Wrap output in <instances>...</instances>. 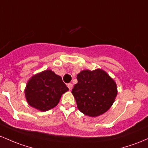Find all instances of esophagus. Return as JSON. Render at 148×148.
I'll return each mask as SVG.
<instances>
[{
  "label": "esophagus",
  "mask_w": 148,
  "mask_h": 148,
  "mask_svg": "<svg viewBox=\"0 0 148 148\" xmlns=\"http://www.w3.org/2000/svg\"><path fill=\"white\" fill-rule=\"evenodd\" d=\"M73 85L72 83H69V84H68V87H69V90H71V89H73Z\"/></svg>",
  "instance_id": "1"
}]
</instances>
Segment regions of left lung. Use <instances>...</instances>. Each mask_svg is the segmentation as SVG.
Here are the masks:
<instances>
[{"instance_id": "8db88e82", "label": "left lung", "mask_w": 148, "mask_h": 148, "mask_svg": "<svg viewBox=\"0 0 148 148\" xmlns=\"http://www.w3.org/2000/svg\"><path fill=\"white\" fill-rule=\"evenodd\" d=\"M77 79L72 94L81 112L93 117L110 109L117 96V87L105 71L84 70L77 74Z\"/></svg>"}]
</instances>
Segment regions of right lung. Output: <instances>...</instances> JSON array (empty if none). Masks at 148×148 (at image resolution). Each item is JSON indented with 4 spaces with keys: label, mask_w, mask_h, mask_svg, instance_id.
Here are the masks:
<instances>
[{
    "label": "right lung",
    "mask_w": 148,
    "mask_h": 148,
    "mask_svg": "<svg viewBox=\"0 0 148 148\" xmlns=\"http://www.w3.org/2000/svg\"><path fill=\"white\" fill-rule=\"evenodd\" d=\"M68 91L69 88L61 76L51 70H46L29 79L24 92L28 103L45 112L57 106L62 94Z\"/></svg>",
    "instance_id": "right-lung-1"
}]
</instances>
